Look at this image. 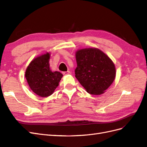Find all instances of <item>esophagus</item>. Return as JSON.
<instances>
[{
  "mask_svg": "<svg viewBox=\"0 0 147 147\" xmlns=\"http://www.w3.org/2000/svg\"><path fill=\"white\" fill-rule=\"evenodd\" d=\"M70 74V71H64L63 72V75H68V74Z\"/></svg>",
  "mask_w": 147,
  "mask_h": 147,
  "instance_id": "obj_1",
  "label": "esophagus"
}]
</instances>
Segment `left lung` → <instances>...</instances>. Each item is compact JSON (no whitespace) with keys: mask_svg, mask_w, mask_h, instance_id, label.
I'll list each match as a JSON object with an SVG mask.
<instances>
[{"mask_svg":"<svg viewBox=\"0 0 147 147\" xmlns=\"http://www.w3.org/2000/svg\"><path fill=\"white\" fill-rule=\"evenodd\" d=\"M77 68L75 76L90 94L98 95L105 92L116 76L115 65L109 56L96 48L76 52Z\"/></svg>","mask_w":147,"mask_h":147,"instance_id":"1","label":"left lung"}]
</instances>
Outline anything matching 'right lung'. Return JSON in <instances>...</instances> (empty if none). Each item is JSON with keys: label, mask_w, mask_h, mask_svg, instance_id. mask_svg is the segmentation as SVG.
Masks as SVG:
<instances>
[{"label": "right lung", "mask_w": 147, "mask_h": 147, "mask_svg": "<svg viewBox=\"0 0 147 147\" xmlns=\"http://www.w3.org/2000/svg\"><path fill=\"white\" fill-rule=\"evenodd\" d=\"M50 53L33 59L26 70L25 77L32 90L40 97L51 95L58 87L63 74L52 71L49 67Z\"/></svg>", "instance_id": "obj_1"}]
</instances>
